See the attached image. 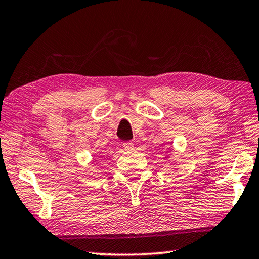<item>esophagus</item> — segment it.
<instances>
[{"label": "esophagus", "mask_w": 259, "mask_h": 259, "mask_svg": "<svg viewBox=\"0 0 259 259\" xmlns=\"http://www.w3.org/2000/svg\"><path fill=\"white\" fill-rule=\"evenodd\" d=\"M123 148L126 152H133L134 151V143H131V142L123 143Z\"/></svg>", "instance_id": "34e87169"}]
</instances>
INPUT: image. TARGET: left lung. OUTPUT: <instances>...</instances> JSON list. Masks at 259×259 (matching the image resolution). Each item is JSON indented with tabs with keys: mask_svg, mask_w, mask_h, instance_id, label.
<instances>
[{
	"mask_svg": "<svg viewBox=\"0 0 259 259\" xmlns=\"http://www.w3.org/2000/svg\"><path fill=\"white\" fill-rule=\"evenodd\" d=\"M164 159H165V160H168V159H170V157H169L168 155H166V156H164ZM174 163H175V162H174V161H171V164H174Z\"/></svg>",
	"mask_w": 259,
	"mask_h": 259,
	"instance_id": "left-lung-1",
	"label": "left lung"
}]
</instances>
